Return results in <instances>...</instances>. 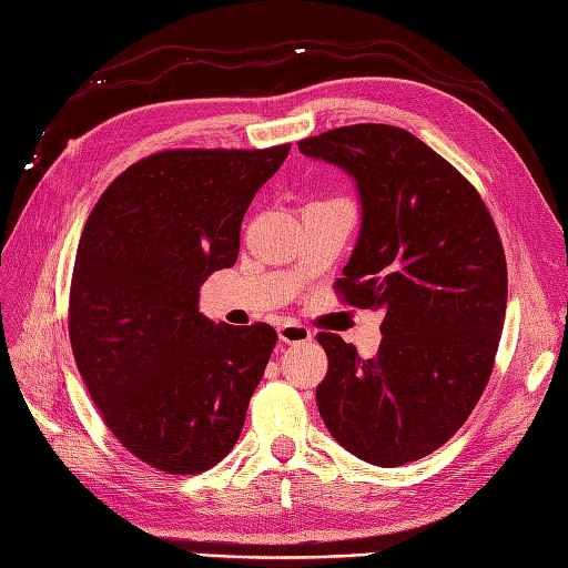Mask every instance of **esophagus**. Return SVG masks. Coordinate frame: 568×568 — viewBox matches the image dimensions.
<instances>
[{"label": "esophagus", "instance_id": "1", "mask_svg": "<svg viewBox=\"0 0 568 568\" xmlns=\"http://www.w3.org/2000/svg\"><path fill=\"white\" fill-rule=\"evenodd\" d=\"M276 333H280V339L286 345H304L313 337L308 327L301 325V323H284V325L276 327Z\"/></svg>", "mask_w": 568, "mask_h": 568}]
</instances>
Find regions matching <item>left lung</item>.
<instances>
[{"label": "left lung", "instance_id": "1", "mask_svg": "<svg viewBox=\"0 0 568 568\" xmlns=\"http://www.w3.org/2000/svg\"><path fill=\"white\" fill-rule=\"evenodd\" d=\"M298 150L357 182L359 237L335 292L347 306L384 313L372 359L318 333L321 418L369 464L427 457L469 418L494 372L508 301L496 223L462 172L396 125H343Z\"/></svg>", "mask_w": 568, "mask_h": 568}]
</instances>
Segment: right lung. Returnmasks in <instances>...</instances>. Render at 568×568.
Masks as SVG:
<instances>
[{
    "label": "right lung",
    "instance_id": "add662e5",
    "mask_svg": "<svg viewBox=\"0 0 568 568\" xmlns=\"http://www.w3.org/2000/svg\"><path fill=\"white\" fill-rule=\"evenodd\" d=\"M292 145L162 150L99 196L74 257L70 345L119 443L153 469L201 474L241 437L274 327L199 313V288L233 267L241 223Z\"/></svg>",
    "mask_w": 568,
    "mask_h": 568
}]
</instances>
